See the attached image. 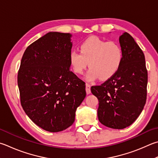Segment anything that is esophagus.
Segmentation results:
<instances>
[{"label":"esophagus","instance_id":"obj_1","mask_svg":"<svg viewBox=\"0 0 158 158\" xmlns=\"http://www.w3.org/2000/svg\"><path fill=\"white\" fill-rule=\"evenodd\" d=\"M85 91H86V93L88 94L90 93V84H85Z\"/></svg>","mask_w":158,"mask_h":158}]
</instances>
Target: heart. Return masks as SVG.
Wrapping results in <instances>:
<instances>
[{"instance_id": "obj_1", "label": "heart", "mask_w": 158, "mask_h": 158, "mask_svg": "<svg viewBox=\"0 0 158 158\" xmlns=\"http://www.w3.org/2000/svg\"><path fill=\"white\" fill-rule=\"evenodd\" d=\"M122 59L123 51L118 44L95 36L83 41L80 52L73 50L70 54V62L76 73L83 74L88 65L86 78L89 81L97 77L101 80L110 78L119 69Z\"/></svg>"}]
</instances>
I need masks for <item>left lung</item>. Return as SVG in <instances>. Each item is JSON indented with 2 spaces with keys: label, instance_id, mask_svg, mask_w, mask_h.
I'll return each mask as SVG.
<instances>
[{
  "label": "left lung",
  "instance_id": "8db88e82",
  "mask_svg": "<svg viewBox=\"0 0 158 158\" xmlns=\"http://www.w3.org/2000/svg\"><path fill=\"white\" fill-rule=\"evenodd\" d=\"M123 51L118 71L100 85L91 87L99 100L97 115L106 127L123 129L135 121L147 100L148 73L141 48L127 32L119 36Z\"/></svg>",
  "mask_w": 158,
  "mask_h": 158
}]
</instances>
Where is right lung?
Returning a JSON list of instances; mask_svg holds the SVG:
<instances>
[{"mask_svg":"<svg viewBox=\"0 0 158 158\" xmlns=\"http://www.w3.org/2000/svg\"><path fill=\"white\" fill-rule=\"evenodd\" d=\"M69 33L50 31L27 48L18 73L21 104L34 124L56 133L73 124L86 95L85 82L70 71Z\"/></svg>","mask_w":158,"mask_h":158,"instance_id":"add662e5","label":"right lung"}]
</instances>
